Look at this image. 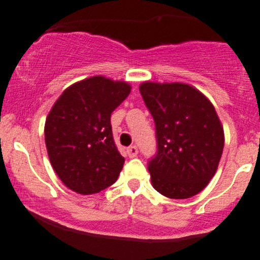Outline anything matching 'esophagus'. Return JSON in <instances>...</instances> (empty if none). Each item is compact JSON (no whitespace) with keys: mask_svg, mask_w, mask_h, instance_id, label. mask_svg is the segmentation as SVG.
<instances>
[{"mask_svg":"<svg viewBox=\"0 0 260 260\" xmlns=\"http://www.w3.org/2000/svg\"><path fill=\"white\" fill-rule=\"evenodd\" d=\"M127 154L129 158H133V157H136L138 154V148L137 146H131L127 148Z\"/></svg>","mask_w":260,"mask_h":260,"instance_id":"obj_1","label":"esophagus"}]
</instances>
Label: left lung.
<instances>
[{"label":"left lung","mask_w":260,"mask_h":260,"mask_svg":"<svg viewBox=\"0 0 260 260\" xmlns=\"http://www.w3.org/2000/svg\"><path fill=\"white\" fill-rule=\"evenodd\" d=\"M141 95L154 120L157 152L148 161L153 187L188 199L206 187L221 158L224 129L204 94L182 83H146Z\"/></svg>","instance_id":"1"}]
</instances>
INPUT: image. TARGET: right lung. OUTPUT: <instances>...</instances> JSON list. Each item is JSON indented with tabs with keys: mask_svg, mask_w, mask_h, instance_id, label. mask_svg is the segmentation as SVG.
Returning a JSON list of instances; mask_svg holds the SVG:
<instances>
[{
	"mask_svg": "<svg viewBox=\"0 0 260 260\" xmlns=\"http://www.w3.org/2000/svg\"><path fill=\"white\" fill-rule=\"evenodd\" d=\"M129 93L124 81L88 78L65 89L50 111L45 123L49 158L70 190L89 195L117 181L124 158L114 145L111 115Z\"/></svg>",
	"mask_w": 260,
	"mask_h": 260,
	"instance_id": "right-lung-1",
	"label": "right lung"
}]
</instances>
